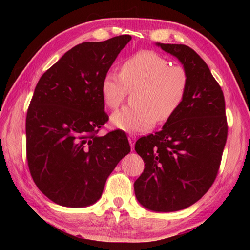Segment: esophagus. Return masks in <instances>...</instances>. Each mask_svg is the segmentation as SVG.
<instances>
[{
    "label": "esophagus",
    "mask_w": 250,
    "mask_h": 250,
    "mask_svg": "<svg viewBox=\"0 0 250 250\" xmlns=\"http://www.w3.org/2000/svg\"><path fill=\"white\" fill-rule=\"evenodd\" d=\"M135 141H136V137H135V136H133V135H130V136H129V143H130L132 149H133V147H134Z\"/></svg>",
    "instance_id": "34e87169"
}]
</instances>
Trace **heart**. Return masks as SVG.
<instances>
[{"label": "heart", "instance_id": "heart-1", "mask_svg": "<svg viewBox=\"0 0 250 250\" xmlns=\"http://www.w3.org/2000/svg\"><path fill=\"white\" fill-rule=\"evenodd\" d=\"M189 88V75L183 66L171 65L166 58L152 50L129 57L121 73L108 72L101 83L105 105L117 108L129 91L133 107H125L110 117L115 128L129 133L149 131L155 120L166 122L182 106Z\"/></svg>", "mask_w": 250, "mask_h": 250}]
</instances>
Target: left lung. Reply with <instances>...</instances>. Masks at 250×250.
<instances>
[{"instance_id":"8db88e82","label":"left lung","mask_w":250,"mask_h":250,"mask_svg":"<svg viewBox=\"0 0 250 250\" xmlns=\"http://www.w3.org/2000/svg\"><path fill=\"white\" fill-rule=\"evenodd\" d=\"M157 46L176 57L189 75L184 102L156 134L143 136L135 150L145 163L135 180L137 201L153 211L187 208L215 182L227 142L224 92L204 60L180 44Z\"/></svg>"}]
</instances>
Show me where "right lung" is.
<instances>
[{"instance_id": "right-lung-1", "label": "right lung", "mask_w": 250, "mask_h": 250, "mask_svg": "<svg viewBox=\"0 0 250 250\" xmlns=\"http://www.w3.org/2000/svg\"><path fill=\"white\" fill-rule=\"evenodd\" d=\"M131 39L119 35L76 45L36 84L25 120L26 160L37 188L57 204L95 203L131 150L122 132L97 135L108 120L101 83Z\"/></svg>"}]
</instances>
